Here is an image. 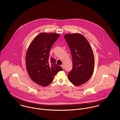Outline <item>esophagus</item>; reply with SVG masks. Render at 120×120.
<instances>
[{
    "mask_svg": "<svg viewBox=\"0 0 120 120\" xmlns=\"http://www.w3.org/2000/svg\"><path fill=\"white\" fill-rule=\"evenodd\" d=\"M61 67L64 70V69H65V67H64V66L63 65H62L61 66Z\"/></svg>",
    "mask_w": 120,
    "mask_h": 120,
    "instance_id": "34e87169",
    "label": "esophagus"
}]
</instances>
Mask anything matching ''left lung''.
Instances as JSON below:
<instances>
[{
  "instance_id": "obj_1",
  "label": "left lung",
  "mask_w": 120,
  "mask_h": 120,
  "mask_svg": "<svg viewBox=\"0 0 120 120\" xmlns=\"http://www.w3.org/2000/svg\"><path fill=\"white\" fill-rule=\"evenodd\" d=\"M65 39L70 48L72 60V68L68 74L69 80L74 85L85 84L91 77L94 68L93 52L86 38L81 34H65Z\"/></svg>"
}]
</instances>
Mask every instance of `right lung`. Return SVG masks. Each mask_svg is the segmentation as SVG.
<instances>
[{"label":"right lung","instance_id":"add662e5","mask_svg":"<svg viewBox=\"0 0 120 120\" xmlns=\"http://www.w3.org/2000/svg\"><path fill=\"white\" fill-rule=\"evenodd\" d=\"M60 34L41 33L34 38L27 52L26 65L30 79L37 84L50 85L53 76L62 68L56 64L55 60L49 58V52Z\"/></svg>","mask_w":120,"mask_h":120}]
</instances>
